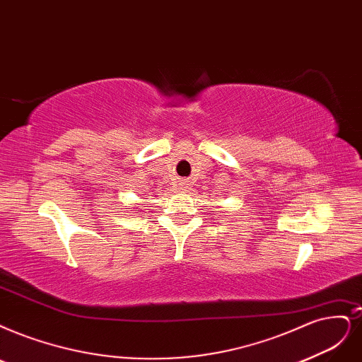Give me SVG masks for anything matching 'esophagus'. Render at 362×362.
<instances>
[{"instance_id": "obj_1", "label": "esophagus", "mask_w": 362, "mask_h": 362, "mask_svg": "<svg viewBox=\"0 0 362 362\" xmlns=\"http://www.w3.org/2000/svg\"><path fill=\"white\" fill-rule=\"evenodd\" d=\"M180 188H182V189L186 188V182H182V183H180Z\"/></svg>"}]
</instances>
